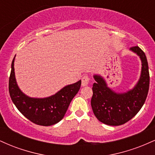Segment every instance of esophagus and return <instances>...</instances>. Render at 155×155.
<instances>
[{
	"mask_svg": "<svg viewBox=\"0 0 155 155\" xmlns=\"http://www.w3.org/2000/svg\"><path fill=\"white\" fill-rule=\"evenodd\" d=\"M90 76H89L87 74L84 75L81 78V86L84 87L87 86L89 82H90Z\"/></svg>",
	"mask_w": 155,
	"mask_h": 155,
	"instance_id": "34e87169",
	"label": "esophagus"
}]
</instances>
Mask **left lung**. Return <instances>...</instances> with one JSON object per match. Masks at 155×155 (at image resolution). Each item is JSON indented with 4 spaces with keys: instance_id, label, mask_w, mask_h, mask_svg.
I'll return each mask as SVG.
<instances>
[{
    "instance_id": "1",
    "label": "left lung",
    "mask_w": 155,
    "mask_h": 155,
    "mask_svg": "<svg viewBox=\"0 0 155 155\" xmlns=\"http://www.w3.org/2000/svg\"><path fill=\"white\" fill-rule=\"evenodd\" d=\"M130 49L139 55L142 62L141 75L133 90L117 94L107 87L102 78L94 76L96 82L92 86V111L97 120L108 125H121L130 120L140 111L148 95L149 73L147 57L138 46Z\"/></svg>"
}]
</instances>
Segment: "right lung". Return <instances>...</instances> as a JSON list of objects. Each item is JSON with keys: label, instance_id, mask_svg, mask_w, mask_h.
<instances>
[{"label": "right lung", "instance_id": "1", "mask_svg": "<svg viewBox=\"0 0 155 155\" xmlns=\"http://www.w3.org/2000/svg\"><path fill=\"white\" fill-rule=\"evenodd\" d=\"M15 58L12 60V71L8 80L10 97L16 107L33 123L50 126L59 122L65 116L68 108L81 87V80L68 85L58 93L46 98H31L20 91L15 76Z\"/></svg>", "mask_w": 155, "mask_h": 155}]
</instances>
